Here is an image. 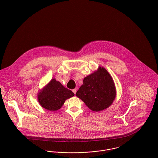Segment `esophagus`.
I'll return each instance as SVG.
<instances>
[{
	"label": "esophagus",
	"instance_id": "34e87169",
	"mask_svg": "<svg viewBox=\"0 0 158 158\" xmlns=\"http://www.w3.org/2000/svg\"><path fill=\"white\" fill-rule=\"evenodd\" d=\"M72 92L75 94H76V92H77V88H75V89H73V90H72Z\"/></svg>",
	"mask_w": 158,
	"mask_h": 158
}]
</instances>
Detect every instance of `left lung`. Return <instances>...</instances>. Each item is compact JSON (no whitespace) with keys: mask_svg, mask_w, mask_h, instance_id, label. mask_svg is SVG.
Returning <instances> with one entry per match:
<instances>
[{"mask_svg":"<svg viewBox=\"0 0 158 158\" xmlns=\"http://www.w3.org/2000/svg\"><path fill=\"white\" fill-rule=\"evenodd\" d=\"M93 111H101L110 106L116 97L113 78L106 69L99 66L83 79V84L76 93Z\"/></svg>","mask_w":158,"mask_h":158,"instance_id":"1","label":"left lung"}]
</instances>
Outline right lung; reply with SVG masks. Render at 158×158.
<instances>
[{
	"label": "right lung",
	"mask_w": 158,
	"mask_h": 158,
	"mask_svg": "<svg viewBox=\"0 0 158 158\" xmlns=\"http://www.w3.org/2000/svg\"><path fill=\"white\" fill-rule=\"evenodd\" d=\"M74 96V94L66 88L60 81L55 78L39 91L38 100L40 105L45 110L55 111L60 110L65 101Z\"/></svg>",
	"instance_id": "obj_1"
}]
</instances>
